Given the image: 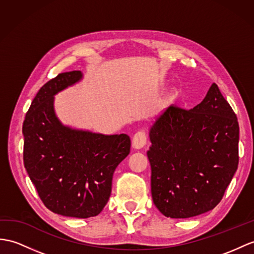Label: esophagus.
Wrapping results in <instances>:
<instances>
[{"label":"esophagus","mask_w":254,"mask_h":254,"mask_svg":"<svg viewBox=\"0 0 254 254\" xmlns=\"http://www.w3.org/2000/svg\"><path fill=\"white\" fill-rule=\"evenodd\" d=\"M146 143V133L144 130H140L135 132L132 137V146L134 148L143 147Z\"/></svg>","instance_id":"obj_1"}]
</instances>
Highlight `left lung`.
<instances>
[{
	"instance_id": "left-lung-1",
	"label": "left lung",
	"mask_w": 254,
	"mask_h": 254,
	"mask_svg": "<svg viewBox=\"0 0 254 254\" xmlns=\"http://www.w3.org/2000/svg\"><path fill=\"white\" fill-rule=\"evenodd\" d=\"M150 139L152 198L160 212L187 219L218 205L239 162L237 116L218 85L191 110L167 108Z\"/></svg>"
}]
</instances>
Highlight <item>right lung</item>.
Returning <instances> with one entry per match:
<instances>
[{"label":"right lung","mask_w":254,"mask_h":254,"mask_svg":"<svg viewBox=\"0 0 254 254\" xmlns=\"http://www.w3.org/2000/svg\"><path fill=\"white\" fill-rule=\"evenodd\" d=\"M80 77V71L60 73L36 94L22 125L23 164L47 209L86 219L107 205L114 170L131 143L127 134L78 131L59 123L53 96Z\"/></svg>","instance_id":"add662e5"}]
</instances>
